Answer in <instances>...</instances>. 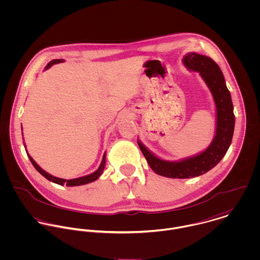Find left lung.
Masks as SVG:
<instances>
[{
    "instance_id": "obj_1",
    "label": "left lung",
    "mask_w": 260,
    "mask_h": 260,
    "mask_svg": "<svg viewBox=\"0 0 260 260\" xmlns=\"http://www.w3.org/2000/svg\"><path fill=\"white\" fill-rule=\"evenodd\" d=\"M183 63L188 69L200 73L213 95L217 111L214 140L204 152L179 162H169L157 158L138 141L139 148L155 173L164 177L182 179L202 175L220 162L231 144L235 124L230 92L226 87L219 66L209 57L196 53L187 54L183 58Z\"/></svg>"
}]
</instances>
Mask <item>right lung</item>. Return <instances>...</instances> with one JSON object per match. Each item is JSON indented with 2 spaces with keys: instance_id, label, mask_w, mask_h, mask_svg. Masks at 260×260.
<instances>
[{
  "instance_id": "1",
  "label": "right lung",
  "mask_w": 260,
  "mask_h": 260,
  "mask_svg": "<svg viewBox=\"0 0 260 260\" xmlns=\"http://www.w3.org/2000/svg\"><path fill=\"white\" fill-rule=\"evenodd\" d=\"M61 62H63V60H53V61H51V62L47 65L46 69L50 68V67H51L52 65H54V64L61 63ZM28 157L30 158V161L32 162L33 166L36 168V170H37L38 172L41 173L46 179H48V180H50V181H52V182H54V183H57V184H59V185L66 186L84 185V184L93 182V181H95L96 179H98L99 176L102 174L103 169H104V167H105V158H106V156H105V154H104V155H103L102 162H101L99 168H98L94 173H92V174H90V175H87V176H84V177H80V178H76V179H71V180H66V179H62V178H58V177H54V176L50 175L49 173H47L46 171H44V170L38 165L37 163L33 160V158H32L29 154H28Z\"/></svg>"
}]
</instances>
